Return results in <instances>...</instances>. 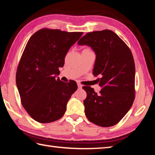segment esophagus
Instances as JSON below:
<instances>
[{
	"mask_svg": "<svg viewBox=\"0 0 155 155\" xmlns=\"http://www.w3.org/2000/svg\"><path fill=\"white\" fill-rule=\"evenodd\" d=\"M77 85H78V88H81L82 87H83V85H82V84H81V83H77Z\"/></svg>",
	"mask_w": 155,
	"mask_h": 155,
	"instance_id": "obj_1",
	"label": "esophagus"
}]
</instances>
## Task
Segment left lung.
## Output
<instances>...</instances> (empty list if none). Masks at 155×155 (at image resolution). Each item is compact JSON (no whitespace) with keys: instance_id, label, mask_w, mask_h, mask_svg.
<instances>
[{"instance_id":"1","label":"left lung","mask_w":155,"mask_h":155,"mask_svg":"<svg viewBox=\"0 0 155 155\" xmlns=\"http://www.w3.org/2000/svg\"><path fill=\"white\" fill-rule=\"evenodd\" d=\"M93 49L96 61L93 74L99 76V94L84 86L86 117L98 126L109 127L117 124L130 107L135 98V65L129 47L108 29L88 32L78 42Z\"/></svg>"}]
</instances>
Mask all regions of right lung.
Returning <instances> with one entry per match:
<instances>
[{
    "mask_svg": "<svg viewBox=\"0 0 155 155\" xmlns=\"http://www.w3.org/2000/svg\"><path fill=\"white\" fill-rule=\"evenodd\" d=\"M83 34L43 28L32 35L26 45L16 70V83L22 107L38 123L60 119L77 89L74 81L65 83L55 75L63 67L69 48Z\"/></svg>",
    "mask_w": 155,
    "mask_h": 155,
    "instance_id": "1",
    "label": "right lung"
}]
</instances>
